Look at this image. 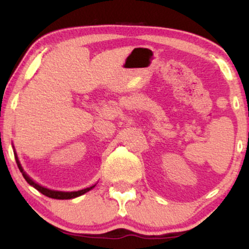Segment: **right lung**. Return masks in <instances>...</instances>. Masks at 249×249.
<instances>
[{"mask_svg": "<svg viewBox=\"0 0 249 249\" xmlns=\"http://www.w3.org/2000/svg\"><path fill=\"white\" fill-rule=\"evenodd\" d=\"M16 159V162H17V166H18L19 171L22 172V176L24 177V179L27 180V182L31 186H34L36 188L38 192H41L42 194H44V196H49V198H53V199H72V198H77V196H82V194L89 192V191L91 190V188H93L95 186H91V187H88V188H84V190H81V191H77V192H61V191H53V190H48V188L45 187H42L39 186L38 184H36L35 181H33V179H30L29 177L25 174V172L23 171V168H22L21 164H19L18 159H17V156L15 157Z\"/></svg>", "mask_w": 249, "mask_h": 249, "instance_id": "obj_1", "label": "right lung"}]
</instances>
